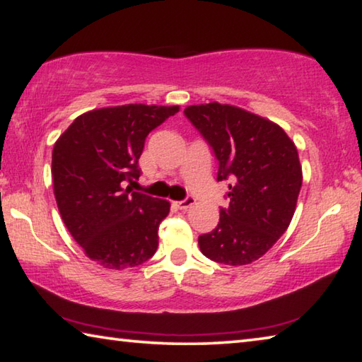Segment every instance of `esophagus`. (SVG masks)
Here are the masks:
<instances>
[{
  "label": "esophagus",
  "mask_w": 362,
  "mask_h": 362,
  "mask_svg": "<svg viewBox=\"0 0 362 362\" xmlns=\"http://www.w3.org/2000/svg\"><path fill=\"white\" fill-rule=\"evenodd\" d=\"M194 204H195V199H194V197H186L185 200L175 202V206L180 208V210H182V211H186V210H189V208H191Z\"/></svg>",
  "instance_id": "obj_1"
}]
</instances>
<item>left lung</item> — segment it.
<instances>
[{
  "instance_id": "8db88e82",
  "label": "left lung",
  "mask_w": 362,
  "mask_h": 362,
  "mask_svg": "<svg viewBox=\"0 0 362 362\" xmlns=\"http://www.w3.org/2000/svg\"><path fill=\"white\" fill-rule=\"evenodd\" d=\"M218 158V181H229V206L199 237L204 256L226 265L262 257L289 227L302 187L296 144L280 125L218 101L185 110Z\"/></svg>"
}]
</instances>
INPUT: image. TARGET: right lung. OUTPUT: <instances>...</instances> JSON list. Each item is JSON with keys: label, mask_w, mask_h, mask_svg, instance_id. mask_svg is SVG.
I'll return each instance as SVG.
<instances>
[{"label": "right lung", "mask_w": 362, "mask_h": 362, "mask_svg": "<svg viewBox=\"0 0 362 362\" xmlns=\"http://www.w3.org/2000/svg\"><path fill=\"white\" fill-rule=\"evenodd\" d=\"M180 106L122 105L81 114L52 151L54 194L68 232L86 256L122 270L148 261L170 202L133 192L146 136Z\"/></svg>", "instance_id": "add662e5"}]
</instances>
